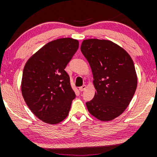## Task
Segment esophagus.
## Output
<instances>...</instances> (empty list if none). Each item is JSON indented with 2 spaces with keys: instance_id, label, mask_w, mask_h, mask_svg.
<instances>
[{
  "instance_id": "1",
  "label": "esophagus",
  "mask_w": 157,
  "mask_h": 157,
  "mask_svg": "<svg viewBox=\"0 0 157 157\" xmlns=\"http://www.w3.org/2000/svg\"><path fill=\"white\" fill-rule=\"evenodd\" d=\"M86 85H83V86H80V87L79 88V90H80V91H83L84 90L86 89Z\"/></svg>"
}]
</instances>
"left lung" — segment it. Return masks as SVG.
<instances>
[{"mask_svg":"<svg viewBox=\"0 0 157 157\" xmlns=\"http://www.w3.org/2000/svg\"><path fill=\"white\" fill-rule=\"evenodd\" d=\"M80 49L91 66L97 90L86 102L88 111L101 121H111L124 112L136 89L134 62L125 49L107 40H84Z\"/></svg>","mask_w":157,"mask_h":157,"instance_id":"8db88e82","label":"left lung"}]
</instances>
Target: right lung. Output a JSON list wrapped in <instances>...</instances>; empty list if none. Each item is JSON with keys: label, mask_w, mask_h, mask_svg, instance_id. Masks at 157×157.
<instances>
[{"label": "right lung", "mask_w": 157, "mask_h": 157, "mask_svg": "<svg viewBox=\"0 0 157 157\" xmlns=\"http://www.w3.org/2000/svg\"><path fill=\"white\" fill-rule=\"evenodd\" d=\"M78 47L77 40L57 39L40 48L25 65L23 97L32 112L46 123L57 124L68 115L76 95L65 68Z\"/></svg>", "instance_id": "add662e5"}]
</instances>
